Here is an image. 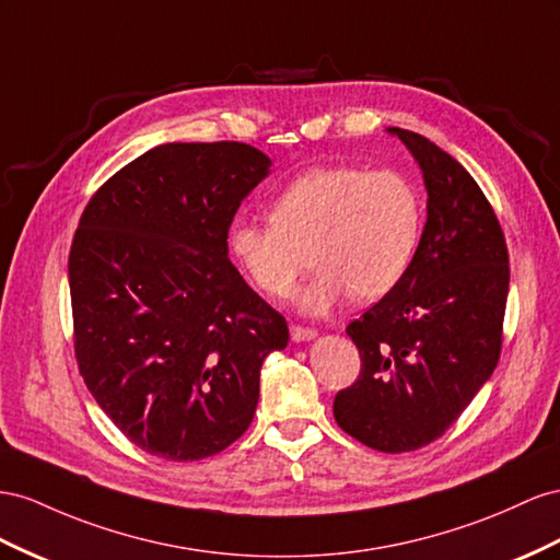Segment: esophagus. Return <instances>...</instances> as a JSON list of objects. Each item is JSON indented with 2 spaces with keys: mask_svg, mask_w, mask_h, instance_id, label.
Instances as JSON below:
<instances>
[{
  "mask_svg": "<svg viewBox=\"0 0 560 560\" xmlns=\"http://www.w3.org/2000/svg\"><path fill=\"white\" fill-rule=\"evenodd\" d=\"M290 337L294 343H304V341H313L317 337V331L311 329V327H299V325H292L290 327Z\"/></svg>",
  "mask_w": 560,
  "mask_h": 560,
  "instance_id": "obj_1",
  "label": "esophagus"
}]
</instances>
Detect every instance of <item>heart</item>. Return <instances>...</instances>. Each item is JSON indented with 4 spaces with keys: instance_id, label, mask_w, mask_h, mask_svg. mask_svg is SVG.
I'll use <instances>...</instances> for the list:
<instances>
[{
    "instance_id": "1",
    "label": "heart",
    "mask_w": 560,
    "mask_h": 560,
    "mask_svg": "<svg viewBox=\"0 0 560 560\" xmlns=\"http://www.w3.org/2000/svg\"><path fill=\"white\" fill-rule=\"evenodd\" d=\"M421 233L417 188L398 172L351 164L299 174L270 202V223L235 219L229 249L256 290L287 296L311 264L296 308L325 315L353 294L386 296L412 266Z\"/></svg>"
}]
</instances>
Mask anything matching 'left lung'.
I'll list each match as a JSON object with an SVG mask.
<instances>
[{
    "label": "left lung",
    "mask_w": 560,
    "mask_h": 560,
    "mask_svg": "<svg viewBox=\"0 0 560 560\" xmlns=\"http://www.w3.org/2000/svg\"><path fill=\"white\" fill-rule=\"evenodd\" d=\"M386 131L419 164L427 223L405 278L346 327L362 370L335 419L372 450L410 452L441 438L497 368L509 254L474 176L424 136Z\"/></svg>",
    "instance_id": "obj_1"
}]
</instances>
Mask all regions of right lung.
<instances>
[{
    "mask_svg": "<svg viewBox=\"0 0 560 560\" xmlns=\"http://www.w3.org/2000/svg\"><path fill=\"white\" fill-rule=\"evenodd\" d=\"M247 143H164L86 205L68 278L86 388L133 445L217 455L252 424L284 317L229 259V225L270 174Z\"/></svg>",
    "mask_w": 560,
    "mask_h": 560,
    "instance_id": "obj_1",
    "label": "right lung"
}]
</instances>
